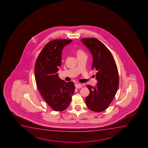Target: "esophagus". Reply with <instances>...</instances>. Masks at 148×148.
I'll return each instance as SVG.
<instances>
[{"mask_svg": "<svg viewBox=\"0 0 148 148\" xmlns=\"http://www.w3.org/2000/svg\"><path fill=\"white\" fill-rule=\"evenodd\" d=\"M75 87L77 88H80L82 87V85L81 84H78V83H76L75 84Z\"/></svg>", "mask_w": 148, "mask_h": 148, "instance_id": "obj_1", "label": "esophagus"}]
</instances>
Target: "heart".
<instances>
[{
    "mask_svg": "<svg viewBox=\"0 0 148 148\" xmlns=\"http://www.w3.org/2000/svg\"><path fill=\"white\" fill-rule=\"evenodd\" d=\"M75 53H76V55L77 56V57L85 55V53L82 49H78L76 50Z\"/></svg>",
    "mask_w": 148,
    "mask_h": 148,
    "instance_id": "obj_1",
    "label": "heart"
}]
</instances>
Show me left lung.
Listing matches in <instances>:
<instances>
[{
  "instance_id": "8db88e82",
  "label": "left lung",
  "mask_w": 148,
  "mask_h": 148,
  "mask_svg": "<svg viewBox=\"0 0 148 148\" xmlns=\"http://www.w3.org/2000/svg\"><path fill=\"white\" fill-rule=\"evenodd\" d=\"M93 58L92 69L97 71L95 86L87 85L90 93L85 98L87 108L95 112L105 111L111 103L119 86L117 67L113 56L103 43L95 38L81 39Z\"/></svg>"
}]
</instances>
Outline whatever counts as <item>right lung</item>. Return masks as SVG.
I'll use <instances>...</instances> for the list:
<instances>
[{
  "label": "right lung",
  "mask_w": 148,
  "mask_h": 148,
  "mask_svg": "<svg viewBox=\"0 0 148 148\" xmlns=\"http://www.w3.org/2000/svg\"><path fill=\"white\" fill-rule=\"evenodd\" d=\"M72 41L69 39H55L43 48L35 65V78L37 87L51 109L55 111L66 109L71 103L75 86L72 81L66 82L59 78L64 47Z\"/></svg>",
  "instance_id": "obj_1"
}]
</instances>
